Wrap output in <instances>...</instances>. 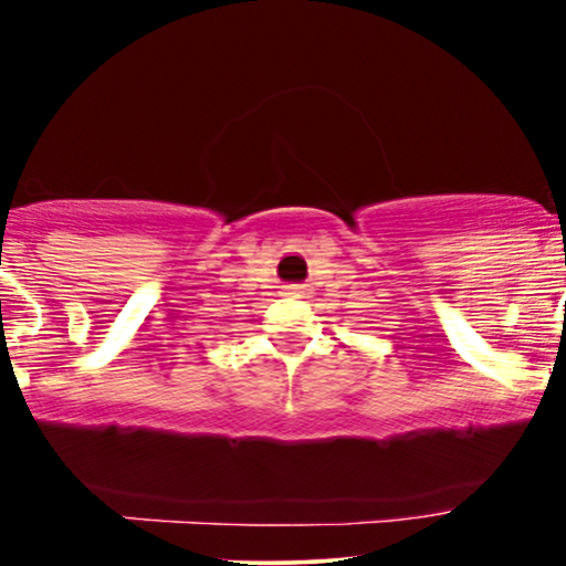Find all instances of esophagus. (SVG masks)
<instances>
[{
	"label": "esophagus",
	"instance_id": "esophagus-1",
	"mask_svg": "<svg viewBox=\"0 0 566 566\" xmlns=\"http://www.w3.org/2000/svg\"><path fill=\"white\" fill-rule=\"evenodd\" d=\"M284 297H303L305 295V287H300V284H287V287L282 290Z\"/></svg>",
	"mask_w": 566,
	"mask_h": 566
}]
</instances>
